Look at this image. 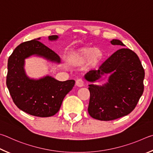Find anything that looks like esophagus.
Here are the masks:
<instances>
[{
    "label": "esophagus",
    "instance_id": "34e87169",
    "mask_svg": "<svg viewBox=\"0 0 153 153\" xmlns=\"http://www.w3.org/2000/svg\"><path fill=\"white\" fill-rule=\"evenodd\" d=\"M84 81L82 79H78L76 81V85L78 87H82L84 86Z\"/></svg>",
    "mask_w": 153,
    "mask_h": 153
}]
</instances>
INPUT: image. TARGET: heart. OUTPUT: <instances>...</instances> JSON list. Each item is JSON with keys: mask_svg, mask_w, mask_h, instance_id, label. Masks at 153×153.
I'll list each match as a JSON object with an SVG mask.
<instances>
[{"mask_svg": "<svg viewBox=\"0 0 153 153\" xmlns=\"http://www.w3.org/2000/svg\"><path fill=\"white\" fill-rule=\"evenodd\" d=\"M103 58L101 50L94 47L82 48L70 53L67 56V63L72 66H79L86 62L88 68L95 69L101 65Z\"/></svg>", "mask_w": 153, "mask_h": 153, "instance_id": "1", "label": "heart"}]
</instances>
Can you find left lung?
<instances>
[{
	"label": "left lung",
	"mask_w": 153,
	"mask_h": 153,
	"mask_svg": "<svg viewBox=\"0 0 153 153\" xmlns=\"http://www.w3.org/2000/svg\"><path fill=\"white\" fill-rule=\"evenodd\" d=\"M112 45L124 46L119 39ZM109 74L108 82L102 85L92 83ZM144 71L135 52L128 48L114 52L97 71H91L85 79L89 85L90 100L88 111L93 118L109 121L129 114L137 105L144 91Z\"/></svg>",
	"instance_id": "left-lung-1"
}]
</instances>
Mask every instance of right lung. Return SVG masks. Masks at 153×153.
Masks as SVG:
<instances>
[{
    "instance_id": "obj_1",
    "label": "right lung",
    "mask_w": 153,
    "mask_h": 153,
    "mask_svg": "<svg viewBox=\"0 0 153 153\" xmlns=\"http://www.w3.org/2000/svg\"><path fill=\"white\" fill-rule=\"evenodd\" d=\"M58 36L48 37L56 41ZM40 37L23 42L15 48L8 60L7 86L13 102L19 109L37 117H50L59 111L64 98L74 87V80L59 81L47 75L31 79L24 68L25 60L32 56L59 64L60 58L49 48L39 42Z\"/></svg>"
}]
</instances>
